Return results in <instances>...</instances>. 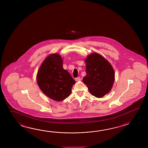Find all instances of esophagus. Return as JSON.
I'll return each instance as SVG.
<instances>
[{
	"mask_svg": "<svg viewBox=\"0 0 148 148\" xmlns=\"http://www.w3.org/2000/svg\"><path fill=\"white\" fill-rule=\"evenodd\" d=\"M75 81H80L81 80V78H80V77H77V78H76L75 79Z\"/></svg>",
	"mask_w": 148,
	"mask_h": 148,
	"instance_id": "obj_1",
	"label": "esophagus"
}]
</instances>
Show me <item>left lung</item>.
Here are the masks:
<instances>
[{
  "label": "left lung",
  "instance_id": "8db88e82",
  "mask_svg": "<svg viewBox=\"0 0 148 148\" xmlns=\"http://www.w3.org/2000/svg\"><path fill=\"white\" fill-rule=\"evenodd\" d=\"M85 62L86 75L82 80L91 95L102 97L109 92L113 85V68L104 57L96 53L88 56Z\"/></svg>",
  "mask_w": 148,
  "mask_h": 148
}]
</instances>
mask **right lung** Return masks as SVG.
I'll return each instance as SVG.
<instances>
[{"mask_svg":"<svg viewBox=\"0 0 148 148\" xmlns=\"http://www.w3.org/2000/svg\"><path fill=\"white\" fill-rule=\"evenodd\" d=\"M60 55L47 57L38 71L37 82L42 92L54 101H62L69 97L75 80L63 68Z\"/></svg>","mask_w":148,"mask_h":148,"instance_id":"right-lung-1","label":"right lung"}]
</instances>
